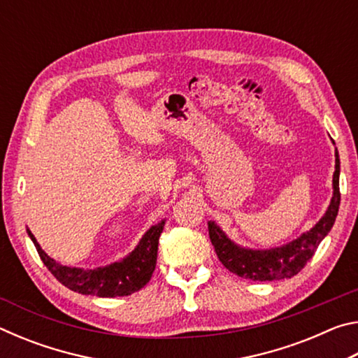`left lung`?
Instances as JSON below:
<instances>
[{
	"label": "left lung",
	"instance_id": "8db88e82",
	"mask_svg": "<svg viewBox=\"0 0 358 358\" xmlns=\"http://www.w3.org/2000/svg\"><path fill=\"white\" fill-rule=\"evenodd\" d=\"M335 145V142H333ZM339 155L335 150V173H333V194L324 216L314 226L290 240L289 243L254 250L241 246L227 237V234L215 221H208V234L211 245L215 246L217 257L229 271L251 281H276L292 278L313 257L335 224L339 208Z\"/></svg>",
	"mask_w": 358,
	"mask_h": 358
}]
</instances>
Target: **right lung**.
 I'll return each mask as SVG.
<instances>
[{
	"mask_svg": "<svg viewBox=\"0 0 358 358\" xmlns=\"http://www.w3.org/2000/svg\"><path fill=\"white\" fill-rule=\"evenodd\" d=\"M164 224L166 220H162L155 226H151L142 235L141 241L128 256L108 265L96 266V268L62 265L42 250L28 227L27 232L34 243L36 250H38L42 262L63 286L82 295L112 299V296H126L134 294L150 281L156 266L157 243H159Z\"/></svg>",
	"mask_w": 358,
	"mask_h": 358,
	"instance_id": "add662e5",
	"label": "right lung"
}]
</instances>
